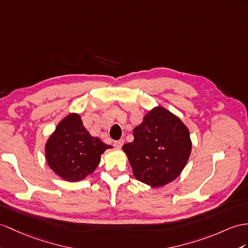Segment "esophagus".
<instances>
[{"instance_id":"1","label":"esophagus","mask_w":248,"mask_h":248,"mask_svg":"<svg viewBox=\"0 0 248 248\" xmlns=\"http://www.w3.org/2000/svg\"><path fill=\"white\" fill-rule=\"evenodd\" d=\"M124 144V140H117L113 142V146L116 148H121L122 147V145Z\"/></svg>"}]
</instances>
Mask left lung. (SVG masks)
I'll return each mask as SVG.
<instances>
[{
    "label": "left lung",
    "mask_w": 248,
    "mask_h": 248,
    "mask_svg": "<svg viewBox=\"0 0 248 248\" xmlns=\"http://www.w3.org/2000/svg\"><path fill=\"white\" fill-rule=\"evenodd\" d=\"M135 140L123 145L134 176L160 187L183 170L191 152L188 128L163 107H155L134 129Z\"/></svg>",
    "instance_id": "left-lung-1"
}]
</instances>
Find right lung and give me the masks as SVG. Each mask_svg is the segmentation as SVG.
I'll list each match as a JSON object with an SVG mask.
<instances>
[{"label": "right lung", "mask_w": 248, "mask_h": 248, "mask_svg": "<svg viewBox=\"0 0 248 248\" xmlns=\"http://www.w3.org/2000/svg\"><path fill=\"white\" fill-rule=\"evenodd\" d=\"M107 148H111L110 145L90 136L80 116L71 113L60 122L48 140L46 160L58 176L74 182L94 171Z\"/></svg>", "instance_id": "1"}]
</instances>
